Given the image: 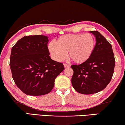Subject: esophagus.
Wrapping results in <instances>:
<instances>
[{
	"label": "esophagus",
	"mask_w": 125,
	"mask_h": 125,
	"mask_svg": "<svg viewBox=\"0 0 125 125\" xmlns=\"http://www.w3.org/2000/svg\"><path fill=\"white\" fill-rule=\"evenodd\" d=\"M64 66L65 68H68V67H69V66H70V65H69L66 64H64Z\"/></svg>",
	"instance_id": "34e87169"
}]
</instances>
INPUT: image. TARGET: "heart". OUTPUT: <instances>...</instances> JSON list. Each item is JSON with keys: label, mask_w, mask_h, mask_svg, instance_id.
Listing matches in <instances>:
<instances>
[{"label": "heart", "mask_w": 125, "mask_h": 125, "mask_svg": "<svg viewBox=\"0 0 125 125\" xmlns=\"http://www.w3.org/2000/svg\"><path fill=\"white\" fill-rule=\"evenodd\" d=\"M95 41L91 34H69L60 37L56 43L51 42L48 49L55 60L61 61L68 56L76 64L85 62L94 50Z\"/></svg>", "instance_id": "b5f03b06"}]
</instances>
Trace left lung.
I'll return each instance as SVG.
<instances>
[{
  "label": "left lung",
  "instance_id": "obj_1",
  "mask_svg": "<svg viewBox=\"0 0 125 125\" xmlns=\"http://www.w3.org/2000/svg\"><path fill=\"white\" fill-rule=\"evenodd\" d=\"M96 38L93 53L88 60L80 65H73L72 84L82 94L97 93L106 88L112 79L115 58L112 46L98 31H91Z\"/></svg>",
  "mask_w": 125,
  "mask_h": 125
}]
</instances>
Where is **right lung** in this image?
I'll list each match as a JSON object with an SVG mask.
<instances>
[{"mask_svg":"<svg viewBox=\"0 0 125 125\" xmlns=\"http://www.w3.org/2000/svg\"><path fill=\"white\" fill-rule=\"evenodd\" d=\"M48 37L25 36L11 49L10 66L17 86L25 94L40 96L49 93L54 80L64 69L62 63L50 57Z\"/></svg>","mask_w":125,"mask_h":125,"instance_id":"1","label":"right lung"}]
</instances>
